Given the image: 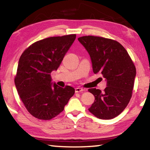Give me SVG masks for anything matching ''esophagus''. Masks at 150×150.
<instances>
[{
  "mask_svg": "<svg viewBox=\"0 0 150 150\" xmlns=\"http://www.w3.org/2000/svg\"><path fill=\"white\" fill-rule=\"evenodd\" d=\"M84 91H85L84 88H81V87H77V88H75V93H81V92H83Z\"/></svg>",
  "mask_w": 150,
  "mask_h": 150,
  "instance_id": "obj_1",
  "label": "esophagus"
}]
</instances>
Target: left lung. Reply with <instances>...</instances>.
<instances>
[{
  "label": "left lung",
  "instance_id": "left-lung-1",
  "mask_svg": "<svg viewBox=\"0 0 150 150\" xmlns=\"http://www.w3.org/2000/svg\"><path fill=\"white\" fill-rule=\"evenodd\" d=\"M78 40L90 55L94 73L102 75L107 86L104 92L88 89L95 96L88 110L100 119L115 118L132 97L136 75L134 63L125 48L115 40L92 35L80 37Z\"/></svg>",
  "mask_w": 150,
  "mask_h": 150
}]
</instances>
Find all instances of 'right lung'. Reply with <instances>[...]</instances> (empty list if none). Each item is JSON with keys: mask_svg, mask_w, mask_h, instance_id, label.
<instances>
[{"mask_svg": "<svg viewBox=\"0 0 150 150\" xmlns=\"http://www.w3.org/2000/svg\"><path fill=\"white\" fill-rule=\"evenodd\" d=\"M76 38L75 34L50 37L32 44L20 57L14 83L27 110L34 117L50 120L63 110L75 93L71 86L53 83L56 71Z\"/></svg>", "mask_w": 150, "mask_h": 150, "instance_id": "add662e5", "label": "right lung"}]
</instances>
